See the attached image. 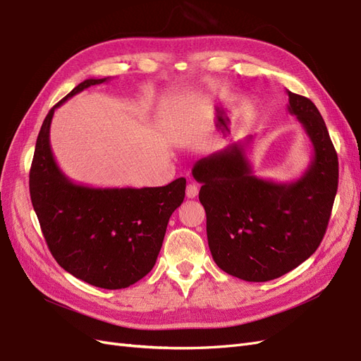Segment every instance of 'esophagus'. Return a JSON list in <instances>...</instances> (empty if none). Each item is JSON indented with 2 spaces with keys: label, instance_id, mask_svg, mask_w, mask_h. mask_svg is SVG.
Here are the masks:
<instances>
[{
  "label": "esophagus",
  "instance_id": "1",
  "mask_svg": "<svg viewBox=\"0 0 361 361\" xmlns=\"http://www.w3.org/2000/svg\"><path fill=\"white\" fill-rule=\"evenodd\" d=\"M197 194H199L197 185L196 183H188L187 185V197L194 199V197H197Z\"/></svg>",
  "mask_w": 361,
  "mask_h": 361
}]
</instances>
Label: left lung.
Instances as JSON below:
<instances>
[{
	"instance_id": "obj_1",
	"label": "left lung",
	"mask_w": 361,
	"mask_h": 361,
	"mask_svg": "<svg viewBox=\"0 0 361 361\" xmlns=\"http://www.w3.org/2000/svg\"><path fill=\"white\" fill-rule=\"evenodd\" d=\"M313 144L304 176L290 183L257 178L246 157L252 136L194 164L202 183L211 255L226 274L266 282L288 274L322 241L338 185V159L322 115L307 97L287 91Z\"/></svg>"
}]
</instances>
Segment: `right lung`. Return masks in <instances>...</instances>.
Wrapping results in <instances>:
<instances>
[{"instance_id":"obj_1","label":"right lung","mask_w":361,"mask_h":361,"mask_svg":"<svg viewBox=\"0 0 361 361\" xmlns=\"http://www.w3.org/2000/svg\"><path fill=\"white\" fill-rule=\"evenodd\" d=\"M106 79H87L50 109L37 135L30 197L47 246L68 274L87 284L118 290L153 269L169 220L185 197L187 180L165 187L91 188L68 179L50 145L56 108Z\"/></svg>"}]
</instances>
